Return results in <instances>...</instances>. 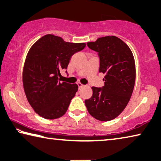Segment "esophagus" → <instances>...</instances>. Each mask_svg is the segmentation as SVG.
<instances>
[{
	"instance_id": "34e87169",
	"label": "esophagus",
	"mask_w": 161,
	"mask_h": 161,
	"mask_svg": "<svg viewBox=\"0 0 161 161\" xmlns=\"http://www.w3.org/2000/svg\"><path fill=\"white\" fill-rule=\"evenodd\" d=\"M77 85H78V87H79V89H81V87H83V86H84V85H83V84H81V83H80V82H79V83H77Z\"/></svg>"
}]
</instances>
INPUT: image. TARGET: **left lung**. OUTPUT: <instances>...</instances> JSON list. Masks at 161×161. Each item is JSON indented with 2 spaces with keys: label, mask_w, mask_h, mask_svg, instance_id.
Instances as JSON below:
<instances>
[{
  "label": "left lung",
  "mask_w": 161,
  "mask_h": 161,
  "mask_svg": "<svg viewBox=\"0 0 161 161\" xmlns=\"http://www.w3.org/2000/svg\"><path fill=\"white\" fill-rule=\"evenodd\" d=\"M98 53L99 72L105 74L104 86H92L93 94L85 100L87 110L97 120L115 119L126 108L132 95L136 80L135 61L131 50L116 36L99 37L87 42Z\"/></svg>",
  "instance_id": "1"
}]
</instances>
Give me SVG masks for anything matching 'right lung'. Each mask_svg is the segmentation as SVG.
I'll list each match as a JSON object with an SVG mask.
<instances>
[{"label":"right lung","instance_id":"obj_1","mask_svg":"<svg viewBox=\"0 0 161 161\" xmlns=\"http://www.w3.org/2000/svg\"><path fill=\"white\" fill-rule=\"evenodd\" d=\"M85 46L48 34L30 49L23 68L24 91L32 108L42 118L58 119L66 113L78 86L61 82L60 71L67 69L72 56Z\"/></svg>","mask_w":161,"mask_h":161}]
</instances>
